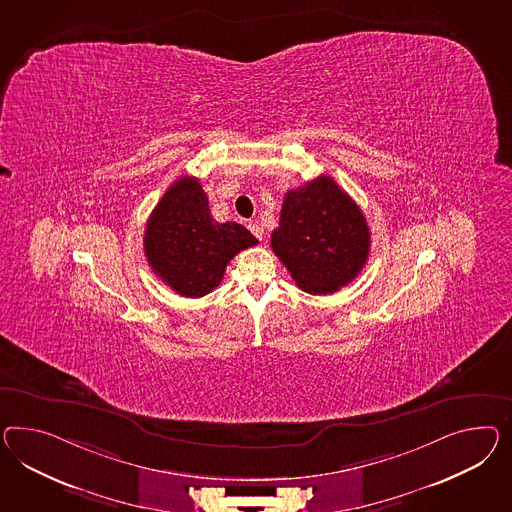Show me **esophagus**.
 I'll return each instance as SVG.
<instances>
[{
    "instance_id": "esophagus-1",
    "label": "esophagus",
    "mask_w": 512,
    "mask_h": 512,
    "mask_svg": "<svg viewBox=\"0 0 512 512\" xmlns=\"http://www.w3.org/2000/svg\"><path fill=\"white\" fill-rule=\"evenodd\" d=\"M248 229L253 233V235L257 236L259 240H263L264 231L263 227L257 223V221H249L248 223Z\"/></svg>"
}]
</instances>
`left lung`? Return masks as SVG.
Here are the masks:
<instances>
[{
  "instance_id": "left-lung-1",
  "label": "left lung",
  "mask_w": 512,
  "mask_h": 512,
  "mask_svg": "<svg viewBox=\"0 0 512 512\" xmlns=\"http://www.w3.org/2000/svg\"><path fill=\"white\" fill-rule=\"evenodd\" d=\"M270 244L302 291L332 294L360 274L371 233L352 197L322 175L287 192Z\"/></svg>"
}]
</instances>
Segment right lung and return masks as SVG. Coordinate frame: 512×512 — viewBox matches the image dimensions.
Masks as SVG:
<instances>
[{
  "label": "right lung",
  "instance_id": "obj_1",
  "mask_svg": "<svg viewBox=\"0 0 512 512\" xmlns=\"http://www.w3.org/2000/svg\"><path fill=\"white\" fill-rule=\"evenodd\" d=\"M259 240L236 221L214 220L195 177L173 182L147 221L143 248L152 272L186 298L220 285L229 261Z\"/></svg>",
  "mask_w": 512,
  "mask_h": 512
}]
</instances>
